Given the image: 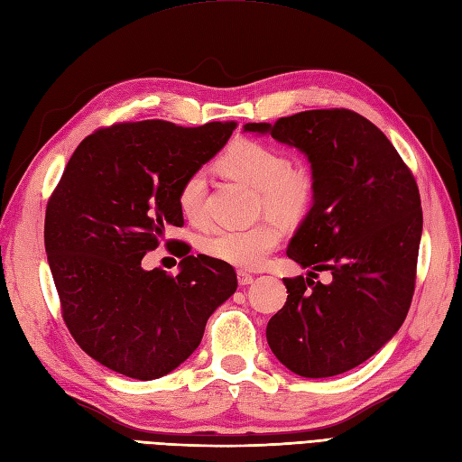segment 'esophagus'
Masks as SVG:
<instances>
[{
  "label": "esophagus",
  "instance_id": "1",
  "mask_svg": "<svg viewBox=\"0 0 462 462\" xmlns=\"http://www.w3.org/2000/svg\"><path fill=\"white\" fill-rule=\"evenodd\" d=\"M237 280H239V286H249V284H253V274H249V273H243V270H239L237 273Z\"/></svg>",
  "mask_w": 462,
  "mask_h": 462
}]
</instances>
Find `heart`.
I'll use <instances>...</instances> for the list:
<instances>
[{"label": "heart", "mask_w": 462, "mask_h": 462, "mask_svg": "<svg viewBox=\"0 0 462 462\" xmlns=\"http://www.w3.org/2000/svg\"><path fill=\"white\" fill-rule=\"evenodd\" d=\"M223 172L254 188L258 206L282 221H300L316 199V180L303 166H290V159L274 146L239 139L221 156ZM206 174L189 172L178 188V208L189 221L204 216ZM282 227L274 219H264L249 229H216L201 239L199 246L208 256L241 270L261 268L268 254L282 241Z\"/></svg>", "instance_id": "obj_1"}]
</instances>
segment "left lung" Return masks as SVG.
I'll return each mask as SVG.
<instances>
[{
	"label": "left lung",
	"instance_id": "8db88e82",
	"mask_svg": "<svg viewBox=\"0 0 462 462\" xmlns=\"http://www.w3.org/2000/svg\"><path fill=\"white\" fill-rule=\"evenodd\" d=\"M245 131L308 156L316 199L286 254L308 278H284L288 300L266 325L276 358L303 378L368 361L408 316L423 229L420 189L374 123L351 109H311ZM328 269L332 282L310 275Z\"/></svg>",
	"mask_w": 462,
	"mask_h": 462
}]
</instances>
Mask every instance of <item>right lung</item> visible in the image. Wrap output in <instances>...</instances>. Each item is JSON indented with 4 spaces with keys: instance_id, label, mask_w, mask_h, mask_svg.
Segmentation results:
<instances>
[{
    "instance_id": "right-lung-1",
    "label": "right lung",
    "mask_w": 462,
    "mask_h": 462,
    "mask_svg": "<svg viewBox=\"0 0 462 462\" xmlns=\"http://www.w3.org/2000/svg\"><path fill=\"white\" fill-rule=\"evenodd\" d=\"M235 127L117 123L88 134L70 156L47 206L44 249L66 328L99 365L137 380L172 373L237 290L233 266L206 254L184 256L176 276L141 264L166 227L184 225L182 180Z\"/></svg>"
}]
</instances>
